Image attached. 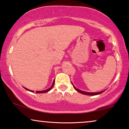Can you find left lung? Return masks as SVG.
Masks as SVG:
<instances>
[{"label":"left lung","instance_id":"8db88e82","mask_svg":"<svg viewBox=\"0 0 129 129\" xmlns=\"http://www.w3.org/2000/svg\"><path fill=\"white\" fill-rule=\"evenodd\" d=\"M73 87H74V88H75V89L77 91H78V92L82 93V94H87V95H97V94H101V93H102L103 92H104V91H100V92H96V93L86 92V91H82V90H79V89H78V88H76V87L74 86L73 85Z\"/></svg>","mask_w":129,"mask_h":129}]
</instances>
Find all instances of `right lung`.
<instances>
[{"instance_id": "right-lung-1", "label": "right lung", "mask_w": 129, "mask_h": 129, "mask_svg": "<svg viewBox=\"0 0 129 129\" xmlns=\"http://www.w3.org/2000/svg\"><path fill=\"white\" fill-rule=\"evenodd\" d=\"M54 81H53L52 85H51V86L49 88H48V89H47V90H43V91H36V92L38 93H47V92H48V91H49L50 90H51V88H53V85H54ZM24 88H25V89H26V90H28V91H31V92H34L33 90H29V89H27V88H25V87H24Z\"/></svg>"}]
</instances>
